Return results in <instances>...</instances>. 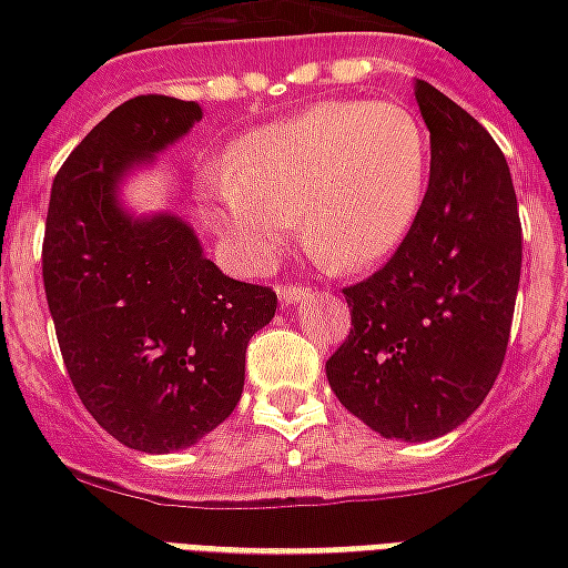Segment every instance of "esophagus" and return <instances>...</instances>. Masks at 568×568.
Returning a JSON list of instances; mask_svg holds the SVG:
<instances>
[{
  "label": "esophagus",
  "mask_w": 568,
  "mask_h": 568,
  "mask_svg": "<svg viewBox=\"0 0 568 568\" xmlns=\"http://www.w3.org/2000/svg\"><path fill=\"white\" fill-rule=\"evenodd\" d=\"M276 295H280V301H283L285 307H288V304H297V301H307L310 288H307V285L285 283V285H280V288H276Z\"/></svg>",
  "instance_id": "obj_1"
}]
</instances>
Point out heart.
I'll return each mask as SVG.
<instances>
[{
	"label": "heart",
	"mask_w": 568,
	"mask_h": 568,
	"mask_svg": "<svg viewBox=\"0 0 568 568\" xmlns=\"http://www.w3.org/2000/svg\"><path fill=\"white\" fill-rule=\"evenodd\" d=\"M428 136L398 103L332 100L252 133L212 191L206 219L248 264H267L292 227L334 271L393 255L417 222Z\"/></svg>",
	"instance_id": "b5f03b06"
}]
</instances>
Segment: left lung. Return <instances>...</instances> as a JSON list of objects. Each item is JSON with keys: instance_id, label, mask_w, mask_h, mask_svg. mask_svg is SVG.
Returning <instances> with one entry per match:
<instances>
[{"instance_id": "8db88e82", "label": "left lung", "mask_w": 568, "mask_h": 568, "mask_svg": "<svg viewBox=\"0 0 568 568\" xmlns=\"http://www.w3.org/2000/svg\"><path fill=\"white\" fill-rule=\"evenodd\" d=\"M432 140L419 215L393 258L346 285L349 334L325 374L337 402L383 438L463 426L499 377L524 261L505 154L484 124L417 81Z\"/></svg>"}]
</instances>
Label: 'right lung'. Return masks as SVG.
Returning <instances> with one entry per match:
<instances>
[{
	"label": "right lung",
	"mask_w": 568,
	"mask_h": 568,
	"mask_svg": "<svg viewBox=\"0 0 568 568\" xmlns=\"http://www.w3.org/2000/svg\"><path fill=\"white\" fill-rule=\"evenodd\" d=\"M197 118V103L163 93L118 105L60 166L44 222V295L69 381L112 438L145 453L191 447L234 414L248 341L276 313L271 285L224 276L182 219L133 222L118 206L130 163Z\"/></svg>",
	"instance_id": "obj_1"
}]
</instances>
